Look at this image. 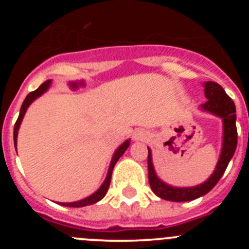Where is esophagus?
Segmentation results:
<instances>
[{"label":"esophagus","mask_w":249,"mask_h":249,"mask_svg":"<svg viewBox=\"0 0 249 249\" xmlns=\"http://www.w3.org/2000/svg\"><path fill=\"white\" fill-rule=\"evenodd\" d=\"M145 137H147V135H145L143 131H137L134 134V140L142 141V140H145Z\"/></svg>","instance_id":"34e87169"}]
</instances>
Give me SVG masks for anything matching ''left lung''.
I'll return each instance as SVG.
<instances>
[{"mask_svg":"<svg viewBox=\"0 0 249 249\" xmlns=\"http://www.w3.org/2000/svg\"><path fill=\"white\" fill-rule=\"evenodd\" d=\"M205 96L207 101L202 105V108L223 118L224 122V141L223 149L218 164L213 175L202 184L193 188H173L165 184L155 176L152 164V154L148 149V179L149 185L155 195L164 200L176 202L192 201L202 195L207 194L222 178L227 170L228 164L231 160L237 145V129H236V108L233 101L222 87L215 82L205 83Z\"/></svg>","mask_w":249,"mask_h":249,"instance_id":"8db88e82","label":"left lung"}]
</instances>
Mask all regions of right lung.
Here are the masks:
<instances>
[{
  "label": "right lung",
  "mask_w": 249,
  "mask_h": 249,
  "mask_svg": "<svg viewBox=\"0 0 249 249\" xmlns=\"http://www.w3.org/2000/svg\"><path fill=\"white\" fill-rule=\"evenodd\" d=\"M50 83H52V80H47V82H44L43 84L39 85L38 88H37L35 91H31L29 95L26 96V99L24 100V102H22L21 105V108H20V113H19V117H18L17 122H16V125H14V145L17 147V136H18V130H19V126H20V123H21L22 118H24V114L25 112H26L27 107L30 106V104H31L34 100H36L37 97L41 96L42 94H43L44 91L49 88ZM130 145V142L129 141H125L124 143H123L122 145H120L119 148L117 149V152L114 153V157H113L112 159V162H110V166H109V170H108V175H107L106 177V180L104 182V184L101 185V188H100L99 190H97L96 193H94L92 195H90L89 197H87V199L84 200H80V201H77V202H69V203H61V205L64 206H67V207H83V206H88V205H91V203H95L97 201H100V200L102 199V197L106 195L107 190H108L109 188V183H110V177H112V172H113V169H114V165L115 162L119 160V158L122 157L123 154H124L125 150L127 149V147Z\"/></svg>",
  "instance_id": "1"
}]
</instances>
